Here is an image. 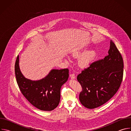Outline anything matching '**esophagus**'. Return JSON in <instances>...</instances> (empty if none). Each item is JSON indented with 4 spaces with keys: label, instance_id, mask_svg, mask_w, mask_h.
Listing matches in <instances>:
<instances>
[{
    "label": "esophagus",
    "instance_id": "1",
    "mask_svg": "<svg viewBox=\"0 0 131 131\" xmlns=\"http://www.w3.org/2000/svg\"><path fill=\"white\" fill-rule=\"evenodd\" d=\"M70 77L71 79H74L76 78V76H75V74H74V73H70Z\"/></svg>",
    "mask_w": 131,
    "mask_h": 131
}]
</instances>
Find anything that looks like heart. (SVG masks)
Masks as SVG:
<instances>
[{
    "instance_id": "heart-1",
    "label": "heart",
    "mask_w": 131,
    "mask_h": 131,
    "mask_svg": "<svg viewBox=\"0 0 131 131\" xmlns=\"http://www.w3.org/2000/svg\"><path fill=\"white\" fill-rule=\"evenodd\" d=\"M80 52H76L73 54L74 57H78ZM96 55V53L94 50H90L84 54L79 60V65L81 67H85L89 65L94 59Z\"/></svg>"
}]
</instances>
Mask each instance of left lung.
<instances>
[{
  "label": "left lung",
  "instance_id": "left-lung-1",
  "mask_svg": "<svg viewBox=\"0 0 131 131\" xmlns=\"http://www.w3.org/2000/svg\"><path fill=\"white\" fill-rule=\"evenodd\" d=\"M123 61L115 44L110 41L108 55L91 63L77 76L82 86L79 100L85 107L94 109L114 96L123 79Z\"/></svg>",
  "mask_w": 131,
  "mask_h": 131
}]
</instances>
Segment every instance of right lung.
I'll return each mask as SVG.
<instances>
[{
    "mask_svg": "<svg viewBox=\"0 0 131 131\" xmlns=\"http://www.w3.org/2000/svg\"><path fill=\"white\" fill-rule=\"evenodd\" d=\"M17 55L15 64L16 82L22 94L28 102L41 110L51 111L58 106L61 89L69 77V69H52L48 75L38 81L25 78L21 73Z\"/></svg>",
    "mask_w": 131,
    "mask_h": 131,
    "instance_id": "right-lung-1",
    "label": "right lung"
}]
</instances>
